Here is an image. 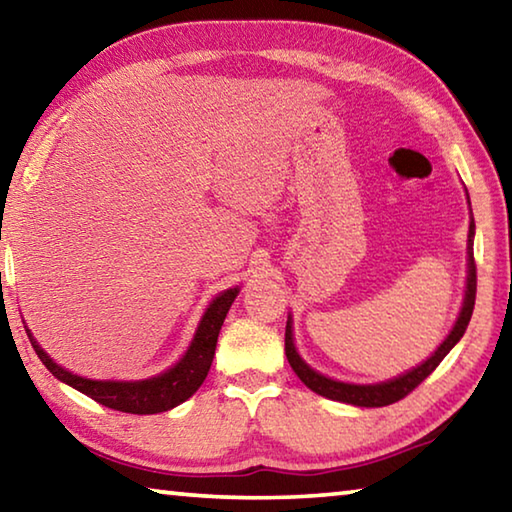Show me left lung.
Returning <instances> with one entry per match:
<instances>
[{
  "label": "left lung",
  "mask_w": 512,
  "mask_h": 512,
  "mask_svg": "<svg viewBox=\"0 0 512 512\" xmlns=\"http://www.w3.org/2000/svg\"><path fill=\"white\" fill-rule=\"evenodd\" d=\"M467 203H470V198H467ZM474 300H476V264H474V219H472L470 235H467V291H465L463 309L461 314H458L456 325L452 332H449L447 339L440 343V348L433 352L422 366L409 370L402 377L384 381V384H375V386L343 384V381L323 377L318 375L316 370H311L307 363L298 357L296 345H293V334H291V318L287 320V332H284V352H287V359L291 363L293 372H296L300 381H305V386L311 388L314 393L329 397V400L354 404V406H388L393 402H400L402 397H406L413 391V388H418L422 381L438 368V363L447 357L449 350L461 341V336L467 329V323H470L472 318Z\"/></svg>",
  "instance_id": "left-lung-1"
}]
</instances>
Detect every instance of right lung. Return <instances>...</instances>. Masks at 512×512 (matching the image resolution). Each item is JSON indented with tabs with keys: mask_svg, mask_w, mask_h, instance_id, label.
Instances as JSON below:
<instances>
[{
	"mask_svg": "<svg viewBox=\"0 0 512 512\" xmlns=\"http://www.w3.org/2000/svg\"><path fill=\"white\" fill-rule=\"evenodd\" d=\"M237 289L223 291L219 298L212 300V305L207 307L205 316L198 325V332L194 336L192 345L183 359H180L171 370L162 372L158 377L144 379V381H97V379H85L79 375H72L65 368H60L58 363L51 361L45 350L33 341L31 332L27 329L33 350L45 363L51 375L65 381L76 391L92 397L94 402H99L108 409H115L121 413H137V415H149V413H162L169 411L173 406L183 404L189 400L210 372L216 339H219L221 325L225 320V314L232 302L237 298Z\"/></svg>",
	"mask_w": 512,
	"mask_h": 512,
	"instance_id": "obj_1",
	"label": "right lung"
}]
</instances>
